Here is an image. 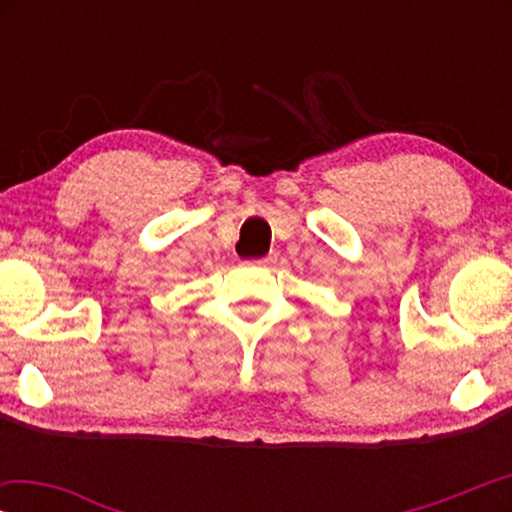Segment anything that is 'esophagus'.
Listing matches in <instances>:
<instances>
[{"instance_id": "34e87169", "label": "esophagus", "mask_w": 512, "mask_h": 512, "mask_svg": "<svg viewBox=\"0 0 512 512\" xmlns=\"http://www.w3.org/2000/svg\"><path fill=\"white\" fill-rule=\"evenodd\" d=\"M254 263H256V265H263V268H270V265L277 263V254H268V256L258 258V261H254Z\"/></svg>"}]
</instances>
